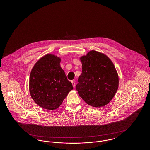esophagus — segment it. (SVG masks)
<instances>
[{"mask_svg": "<svg viewBox=\"0 0 150 150\" xmlns=\"http://www.w3.org/2000/svg\"><path fill=\"white\" fill-rule=\"evenodd\" d=\"M72 84V86L74 87H75V83L74 82V80H72L71 81Z\"/></svg>", "mask_w": 150, "mask_h": 150, "instance_id": "34e87169", "label": "esophagus"}]
</instances>
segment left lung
I'll use <instances>...</instances> for the list:
<instances>
[{
    "label": "left lung",
    "mask_w": 150,
    "mask_h": 150,
    "mask_svg": "<svg viewBox=\"0 0 150 150\" xmlns=\"http://www.w3.org/2000/svg\"><path fill=\"white\" fill-rule=\"evenodd\" d=\"M80 59L82 72L76 86L79 95L91 106L106 105L119 87V76L113 62L106 55L95 50Z\"/></svg>",
    "instance_id": "left-lung-1"
}]
</instances>
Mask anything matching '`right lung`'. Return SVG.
Masks as SVG:
<instances>
[{
	"mask_svg": "<svg viewBox=\"0 0 150 150\" xmlns=\"http://www.w3.org/2000/svg\"><path fill=\"white\" fill-rule=\"evenodd\" d=\"M61 58L48 54L39 59L30 75L29 91L40 107L56 110L73 89L61 66Z\"/></svg>",
	"mask_w": 150,
	"mask_h": 150,
	"instance_id": "add662e5",
	"label": "right lung"
}]
</instances>
